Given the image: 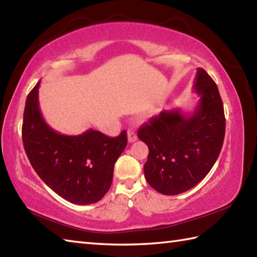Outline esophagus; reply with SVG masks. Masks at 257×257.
I'll return each instance as SVG.
<instances>
[{"label":"esophagus","mask_w":257,"mask_h":257,"mask_svg":"<svg viewBox=\"0 0 257 257\" xmlns=\"http://www.w3.org/2000/svg\"><path fill=\"white\" fill-rule=\"evenodd\" d=\"M137 134H136V132H135V130H132V129H129L128 130V142L129 143H134V142H136L137 141Z\"/></svg>","instance_id":"34e87169"}]
</instances>
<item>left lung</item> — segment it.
<instances>
[{
    "label": "left lung",
    "instance_id": "left-lung-1",
    "mask_svg": "<svg viewBox=\"0 0 257 257\" xmlns=\"http://www.w3.org/2000/svg\"><path fill=\"white\" fill-rule=\"evenodd\" d=\"M193 91L199 95L191 113L163 110L138 130L148 146L144 173L157 192L175 195L201 182L216 163L225 138L226 120L217 84L198 68Z\"/></svg>",
    "mask_w": 257,
    "mask_h": 257
}]
</instances>
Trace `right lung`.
<instances>
[{
  "instance_id": "obj_1",
  "label": "right lung",
  "mask_w": 257,
  "mask_h": 257,
  "mask_svg": "<svg viewBox=\"0 0 257 257\" xmlns=\"http://www.w3.org/2000/svg\"><path fill=\"white\" fill-rule=\"evenodd\" d=\"M40 82L27 96L23 146L36 173L54 192L75 204L95 203L108 192L127 133L111 138L94 129L68 136L46 122L39 108Z\"/></svg>"
}]
</instances>
